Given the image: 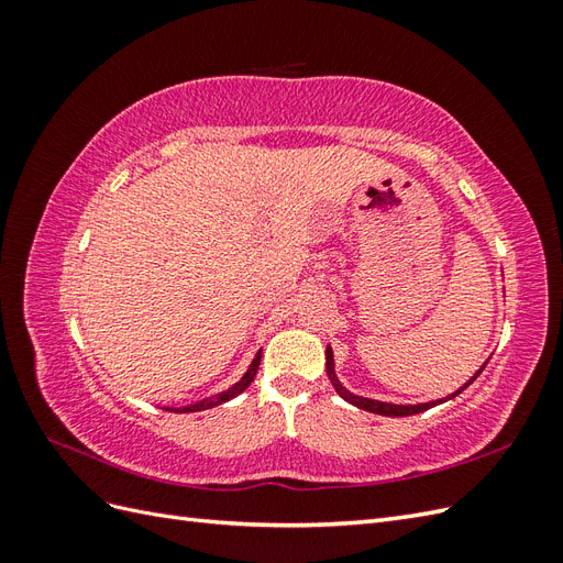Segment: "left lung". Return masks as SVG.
<instances>
[{
    "label": "left lung",
    "mask_w": 563,
    "mask_h": 563,
    "mask_svg": "<svg viewBox=\"0 0 563 563\" xmlns=\"http://www.w3.org/2000/svg\"><path fill=\"white\" fill-rule=\"evenodd\" d=\"M488 362H484L479 368L474 371V376L465 383L460 385L455 391H451L449 397H441V399H432V401H420V404H391V401H380V399H368V397H362V395H354V391H350L343 383L338 380V373H335V362H333V350L331 345H327V373H329V380L331 385L335 387V391L340 397H343L347 404L362 408V411H368V413H378V416H389V418H404V416H416V413H422L428 411V408H434L439 404H444L453 397H457L460 391L467 389L476 378H479V373L486 368Z\"/></svg>",
    "instance_id": "1"
}]
</instances>
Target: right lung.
<instances>
[{"label":"right lung","mask_w":563,"mask_h":563,"mask_svg":"<svg viewBox=\"0 0 563 563\" xmlns=\"http://www.w3.org/2000/svg\"><path fill=\"white\" fill-rule=\"evenodd\" d=\"M261 354H263V350L255 352L253 362L249 364L246 373H244V376H242L240 380H236L232 387H228V389H223V391H218V395H211V397H207V399H201V401H197V404H187V406H183V408H172V411H180V413L207 411V408H213V406L225 404V401H230V399H234V397H240L242 391L253 383L255 373H258V366H261ZM166 411H168V408H166Z\"/></svg>","instance_id":"obj_1"}]
</instances>
